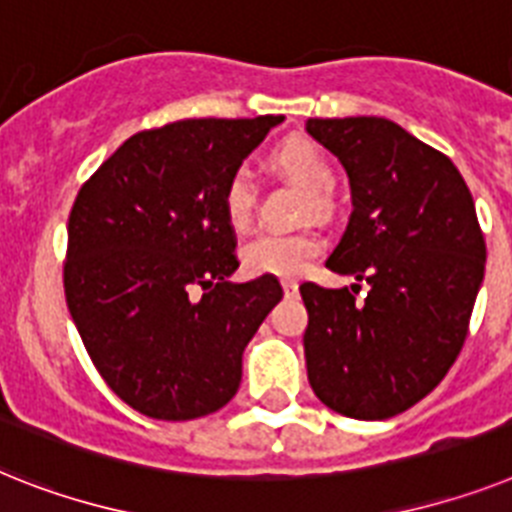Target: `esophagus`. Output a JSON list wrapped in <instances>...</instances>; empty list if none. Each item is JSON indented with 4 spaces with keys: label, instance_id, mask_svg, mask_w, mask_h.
Masks as SVG:
<instances>
[{
    "label": "esophagus",
    "instance_id": "obj_1",
    "mask_svg": "<svg viewBox=\"0 0 512 512\" xmlns=\"http://www.w3.org/2000/svg\"><path fill=\"white\" fill-rule=\"evenodd\" d=\"M282 290H285L287 298H293V295L298 293V282H295V280H282Z\"/></svg>",
    "mask_w": 512,
    "mask_h": 512
}]
</instances>
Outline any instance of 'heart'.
Wrapping results in <instances>:
<instances>
[{"label": "heart", "mask_w": 512, "mask_h": 512, "mask_svg": "<svg viewBox=\"0 0 512 512\" xmlns=\"http://www.w3.org/2000/svg\"><path fill=\"white\" fill-rule=\"evenodd\" d=\"M269 164L274 170L287 175L290 180L311 193L308 211L324 214L329 209L327 190L335 185V170L314 141L293 135L277 143L269 151ZM253 193L251 175L246 170H235L227 177L222 188V214L232 230H246L253 219ZM324 243L314 230L301 232H261L243 246V266L248 274H266V277H298L308 269V264L322 253Z\"/></svg>", "instance_id": "1"}]
</instances>
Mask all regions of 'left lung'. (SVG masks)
I'll return each mask as SVG.
<instances>
[{
    "label": "left lung",
    "instance_id": "1",
    "mask_svg": "<svg viewBox=\"0 0 512 512\" xmlns=\"http://www.w3.org/2000/svg\"><path fill=\"white\" fill-rule=\"evenodd\" d=\"M350 177L353 211L327 259L361 285L303 282L308 382L327 408L377 421L442 382L468 335L487 246L474 198L442 151L384 117L306 120Z\"/></svg>",
    "mask_w": 512,
    "mask_h": 512
}]
</instances>
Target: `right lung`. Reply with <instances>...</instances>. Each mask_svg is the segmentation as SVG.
Listing matches in <instances>:
<instances>
[{"instance_id": "1", "label": "right lung", "mask_w": 512, "mask_h": 512, "mask_svg": "<svg viewBox=\"0 0 512 512\" xmlns=\"http://www.w3.org/2000/svg\"><path fill=\"white\" fill-rule=\"evenodd\" d=\"M282 117L180 120L130 135L78 190L65 298L96 371L133 411L209 416L232 400L243 350L282 298L274 277L230 282L222 188Z\"/></svg>"}]
</instances>
